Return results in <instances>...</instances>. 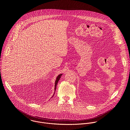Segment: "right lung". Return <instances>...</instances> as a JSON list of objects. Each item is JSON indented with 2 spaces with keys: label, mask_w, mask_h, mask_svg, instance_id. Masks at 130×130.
Returning <instances> with one entry per match:
<instances>
[{
  "label": "right lung",
  "mask_w": 130,
  "mask_h": 130,
  "mask_svg": "<svg viewBox=\"0 0 130 130\" xmlns=\"http://www.w3.org/2000/svg\"><path fill=\"white\" fill-rule=\"evenodd\" d=\"M62 74H60V75H59L57 77L56 80H55V87H54V89H55H55H56V87H57V84H58V81H59L60 79L61 78V76H62Z\"/></svg>",
  "instance_id": "add662e5"
}]
</instances>
